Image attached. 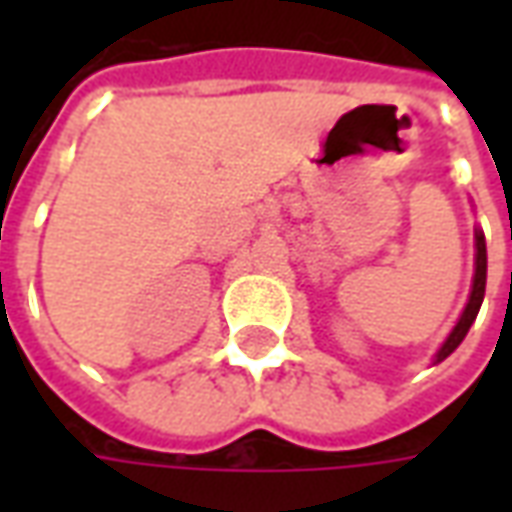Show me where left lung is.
Listing matches in <instances>:
<instances>
[{
	"instance_id": "8db88e82",
	"label": "left lung",
	"mask_w": 512,
	"mask_h": 512,
	"mask_svg": "<svg viewBox=\"0 0 512 512\" xmlns=\"http://www.w3.org/2000/svg\"><path fill=\"white\" fill-rule=\"evenodd\" d=\"M477 238V268H474V285H472V296H469V304H466V310H463L461 321L458 326L452 329V334L447 337V343L441 345V351L436 354V362L441 359H447V356L463 343V337L469 332V326L474 323L477 318V312H480V304H483V296H485V268H488V257H485V238L483 233L474 235Z\"/></svg>"
}]
</instances>
